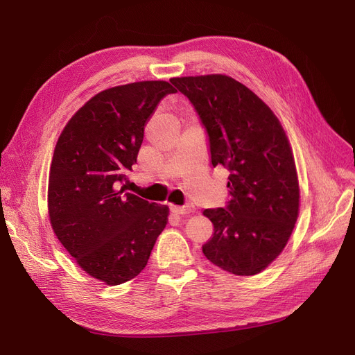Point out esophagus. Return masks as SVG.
<instances>
[{
  "mask_svg": "<svg viewBox=\"0 0 355 355\" xmlns=\"http://www.w3.org/2000/svg\"><path fill=\"white\" fill-rule=\"evenodd\" d=\"M194 211L193 206H182V207H173L171 213L173 214H178V216H185V214H190Z\"/></svg>",
  "mask_w": 355,
  "mask_h": 355,
  "instance_id": "obj_1",
  "label": "esophagus"
}]
</instances>
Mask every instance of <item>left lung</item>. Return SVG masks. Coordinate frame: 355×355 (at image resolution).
Returning a JSON list of instances; mask_svg holds the SVG:
<instances>
[{
    "label": "left lung",
    "mask_w": 355,
    "mask_h": 355,
    "mask_svg": "<svg viewBox=\"0 0 355 355\" xmlns=\"http://www.w3.org/2000/svg\"><path fill=\"white\" fill-rule=\"evenodd\" d=\"M170 82L206 128L213 166L230 173L226 206L202 211L214 226L202 253L233 275L262 272L286 246L300 211V184L285 130L262 99L226 74Z\"/></svg>",
    "instance_id": "obj_1"
}]
</instances>
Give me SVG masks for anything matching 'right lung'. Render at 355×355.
Masks as SVG:
<instances>
[{
	"mask_svg": "<svg viewBox=\"0 0 355 355\" xmlns=\"http://www.w3.org/2000/svg\"><path fill=\"white\" fill-rule=\"evenodd\" d=\"M164 80L106 89L64 126L49 175L53 232L76 263L106 285L130 281L146 266L168 207L121 187L137 162L144 129L162 98Z\"/></svg>",
	"mask_w": 355,
	"mask_h": 355,
	"instance_id": "obj_1",
	"label": "right lung"
}]
</instances>
